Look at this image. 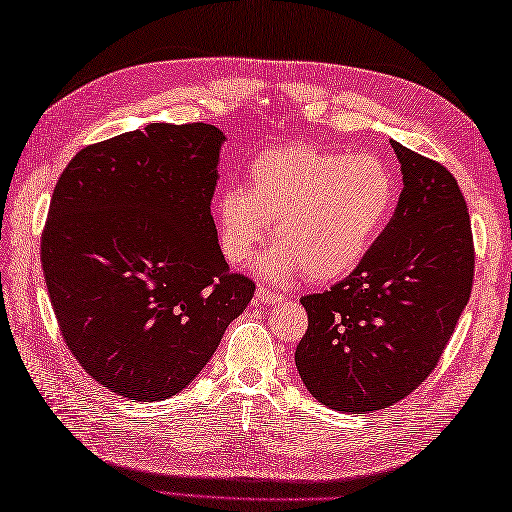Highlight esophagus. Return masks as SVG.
<instances>
[{"label":"esophagus","instance_id":"esophagus-1","mask_svg":"<svg viewBox=\"0 0 512 512\" xmlns=\"http://www.w3.org/2000/svg\"><path fill=\"white\" fill-rule=\"evenodd\" d=\"M255 297H257L259 301H262V303H270V301H279V299H281L279 292L270 290V288H264V286H259V288H257Z\"/></svg>","mask_w":512,"mask_h":512}]
</instances>
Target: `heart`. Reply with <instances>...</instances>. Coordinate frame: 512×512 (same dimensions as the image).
Listing matches in <instances>:
<instances>
[{
    "label": "heart",
    "instance_id": "b5f03b06",
    "mask_svg": "<svg viewBox=\"0 0 512 512\" xmlns=\"http://www.w3.org/2000/svg\"><path fill=\"white\" fill-rule=\"evenodd\" d=\"M396 202V180L372 154L347 156L312 145L264 151L217 198L220 246L231 264H244L264 242L270 224L281 244L259 262V273L290 279L306 270L312 281L339 279L361 264L383 233Z\"/></svg>",
    "mask_w": 512,
    "mask_h": 512
}]
</instances>
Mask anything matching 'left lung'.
<instances>
[{
	"mask_svg": "<svg viewBox=\"0 0 512 512\" xmlns=\"http://www.w3.org/2000/svg\"><path fill=\"white\" fill-rule=\"evenodd\" d=\"M402 187L385 231L350 275L303 295L295 363L310 394L347 413L385 409L424 383L473 288L471 217L453 173L391 140Z\"/></svg>",
	"mask_w": 512,
	"mask_h": 512,
	"instance_id": "left-lung-1",
	"label": "left lung"
}]
</instances>
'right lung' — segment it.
Wrapping results in <instances>:
<instances>
[{
    "instance_id": "1",
    "label": "right lung",
    "mask_w": 512,
    "mask_h": 512,
    "mask_svg": "<svg viewBox=\"0 0 512 512\" xmlns=\"http://www.w3.org/2000/svg\"><path fill=\"white\" fill-rule=\"evenodd\" d=\"M224 134L151 123L83 147L54 187L41 266L68 350L114 394L176 396L255 295L217 244Z\"/></svg>"
}]
</instances>
